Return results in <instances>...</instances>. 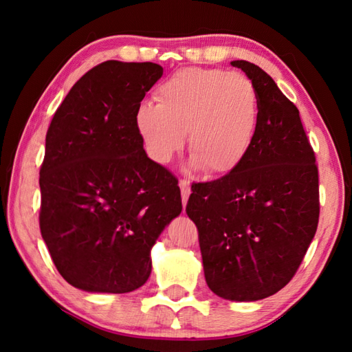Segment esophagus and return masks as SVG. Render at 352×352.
<instances>
[{
	"instance_id": "1",
	"label": "esophagus",
	"mask_w": 352,
	"mask_h": 352,
	"mask_svg": "<svg viewBox=\"0 0 352 352\" xmlns=\"http://www.w3.org/2000/svg\"><path fill=\"white\" fill-rule=\"evenodd\" d=\"M180 189H182V199H183V205H186V201H188V197H189V194H190V186H189V182L188 180H184V178H182L180 180Z\"/></svg>"
}]
</instances>
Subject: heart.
<instances>
[{
  "label": "heart",
  "instance_id": "b5f03b06",
  "mask_svg": "<svg viewBox=\"0 0 352 352\" xmlns=\"http://www.w3.org/2000/svg\"><path fill=\"white\" fill-rule=\"evenodd\" d=\"M157 102H142L136 129L153 162L168 163L183 146L208 175L234 170L252 147L259 124L253 82L237 71L184 68L157 88Z\"/></svg>",
  "mask_w": 352,
  "mask_h": 352
}]
</instances>
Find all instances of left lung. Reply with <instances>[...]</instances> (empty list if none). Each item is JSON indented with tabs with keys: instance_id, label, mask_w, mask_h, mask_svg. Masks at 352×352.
I'll return each mask as SVG.
<instances>
[{
	"instance_id": "obj_1",
	"label": "left lung",
	"mask_w": 352,
	"mask_h": 352,
	"mask_svg": "<svg viewBox=\"0 0 352 352\" xmlns=\"http://www.w3.org/2000/svg\"><path fill=\"white\" fill-rule=\"evenodd\" d=\"M253 82L259 124L234 170L192 183L186 214L197 226L206 284L231 301H256L295 276L320 217L318 166L296 105L258 65L231 62Z\"/></svg>"
}]
</instances>
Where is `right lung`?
<instances>
[{"instance_id": "add662e5", "label": "right lung", "mask_w": 352, "mask_h": 352, "mask_svg": "<svg viewBox=\"0 0 352 352\" xmlns=\"http://www.w3.org/2000/svg\"><path fill=\"white\" fill-rule=\"evenodd\" d=\"M162 76L152 62L99 63L74 83L47 129L40 231L58 273L77 289L141 287L151 248L182 212L178 180L147 157L135 122Z\"/></svg>"}]
</instances>
